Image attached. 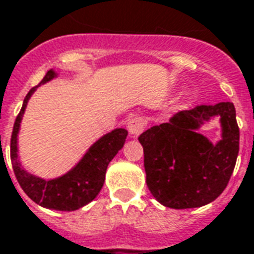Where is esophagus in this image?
Here are the masks:
<instances>
[{"mask_svg": "<svg viewBox=\"0 0 254 254\" xmlns=\"http://www.w3.org/2000/svg\"><path fill=\"white\" fill-rule=\"evenodd\" d=\"M144 127H146V121L141 117H134L127 122V130L132 137H137L144 130Z\"/></svg>", "mask_w": 254, "mask_h": 254, "instance_id": "34e87169", "label": "esophagus"}]
</instances>
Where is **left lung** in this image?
Wrapping results in <instances>:
<instances>
[{
  "mask_svg": "<svg viewBox=\"0 0 254 254\" xmlns=\"http://www.w3.org/2000/svg\"><path fill=\"white\" fill-rule=\"evenodd\" d=\"M220 117L222 139L211 143L198 132ZM149 190L170 208H194L217 199L228 185L239 153V127L232 103L199 105L139 136Z\"/></svg>",
  "mask_w": 254,
  "mask_h": 254,
  "instance_id": "1",
  "label": "left lung"
}]
</instances>
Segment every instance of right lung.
<instances>
[{
	"mask_svg": "<svg viewBox=\"0 0 254 254\" xmlns=\"http://www.w3.org/2000/svg\"><path fill=\"white\" fill-rule=\"evenodd\" d=\"M57 76L58 73L54 69H50L39 86L51 82ZM39 86L33 87L27 93L23 100L22 110L13 125L11 137V160L13 172L23 192L39 206L57 211H75L97 197L104 185L107 167L117 156V153L124 147L127 130L124 127H117L101 136L91 144L84 156L79 160V163L61 177L44 179L33 175L19 160L18 134L27 103Z\"/></svg>",
	"mask_w": 254,
	"mask_h": 254,
	"instance_id": "1",
	"label": "right lung"
}]
</instances>
